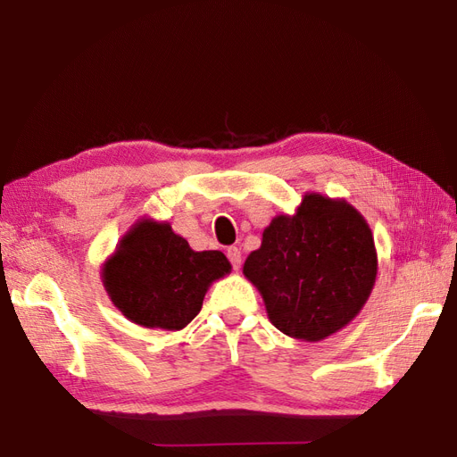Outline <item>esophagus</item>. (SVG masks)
Instances as JSON below:
<instances>
[{
    "instance_id": "34e87169",
    "label": "esophagus",
    "mask_w": 457,
    "mask_h": 457,
    "mask_svg": "<svg viewBox=\"0 0 457 457\" xmlns=\"http://www.w3.org/2000/svg\"><path fill=\"white\" fill-rule=\"evenodd\" d=\"M226 255H228V259H229L231 267H234L236 270H239V267H241V249H239V247H228Z\"/></svg>"
}]
</instances>
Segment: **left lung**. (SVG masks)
Masks as SVG:
<instances>
[{"label": "left lung", "mask_w": 457, "mask_h": 457, "mask_svg": "<svg viewBox=\"0 0 457 457\" xmlns=\"http://www.w3.org/2000/svg\"><path fill=\"white\" fill-rule=\"evenodd\" d=\"M244 275L265 300L280 332L320 342L359 314L377 277V251L365 218L345 200L306 194L293 216H277Z\"/></svg>", "instance_id": "obj_1"}]
</instances>
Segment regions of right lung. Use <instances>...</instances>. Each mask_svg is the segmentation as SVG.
<instances>
[{
  "instance_id": "obj_1",
  "label": "right lung",
  "mask_w": 457,
  "mask_h": 457,
  "mask_svg": "<svg viewBox=\"0 0 457 457\" xmlns=\"http://www.w3.org/2000/svg\"><path fill=\"white\" fill-rule=\"evenodd\" d=\"M229 270L221 251H194L170 223L141 220L105 261L102 283L131 322L182 329L200 312L213 280Z\"/></svg>"
}]
</instances>
